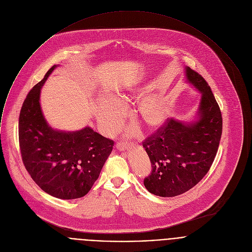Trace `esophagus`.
I'll use <instances>...</instances> for the list:
<instances>
[{
	"label": "esophagus",
	"mask_w": 252,
	"mask_h": 252,
	"mask_svg": "<svg viewBox=\"0 0 252 252\" xmlns=\"http://www.w3.org/2000/svg\"><path fill=\"white\" fill-rule=\"evenodd\" d=\"M116 148H117V150H119V151H124V150L128 149V145H126L125 143L119 142V143L116 144Z\"/></svg>",
	"instance_id": "1"
}]
</instances>
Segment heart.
<instances>
[{
  "instance_id": "heart-1",
  "label": "heart",
  "mask_w": 252,
  "mask_h": 252,
  "mask_svg": "<svg viewBox=\"0 0 252 252\" xmlns=\"http://www.w3.org/2000/svg\"><path fill=\"white\" fill-rule=\"evenodd\" d=\"M152 91L149 87L136 88L119 94L114 101L108 98L100 99L97 104L96 116L101 128L106 132L116 131L125 114L121 106H126L133 101L141 99L144 96L151 94ZM169 112L170 104L164 95L150 94L139 101L133 111V117L143 126L154 129L161 126L165 122Z\"/></svg>"
}]
</instances>
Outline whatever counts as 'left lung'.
Wrapping results in <instances>:
<instances>
[{"instance_id": "obj_1", "label": "left lung", "mask_w": 252, "mask_h": 252, "mask_svg": "<svg viewBox=\"0 0 252 252\" xmlns=\"http://www.w3.org/2000/svg\"><path fill=\"white\" fill-rule=\"evenodd\" d=\"M186 78L201 94L194 120L167 119L143 143L152 163L144 185L158 196H176L194 187L209 171L220 144L222 114L209 85L189 66Z\"/></svg>"}]
</instances>
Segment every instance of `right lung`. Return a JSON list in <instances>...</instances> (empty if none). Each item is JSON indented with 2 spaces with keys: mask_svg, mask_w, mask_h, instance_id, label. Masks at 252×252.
<instances>
[{
  "mask_svg": "<svg viewBox=\"0 0 252 252\" xmlns=\"http://www.w3.org/2000/svg\"><path fill=\"white\" fill-rule=\"evenodd\" d=\"M57 67L27 94L19 114L18 139L23 164L33 181L61 199L86 195L111 154L113 141L90 127L75 132L53 129L40 104L41 88Z\"/></svg>",
  "mask_w": 252,
  "mask_h": 252,
  "instance_id": "add662e5",
  "label": "right lung"
}]
</instances>
